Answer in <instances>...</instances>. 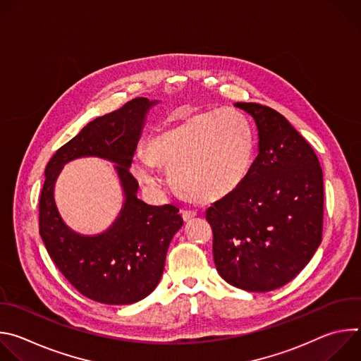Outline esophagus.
<instances>
[{
	"label": "esophagus",
	"instance_id": "1",
	"mask_svg": "<svg viewBox=\"0 0 361 361\" xmlns=\"http://www.w3.org/2000/svg\"><path fill=\"white\" fill-rule=\"evenodd\" d=\"M181 216H183V220H184V221H191V220L197 216V213L192 212V210H183V212H181Z\"/></svg>",
	"mask_w": 361,
	"mask_h": 361
}]
</instances>
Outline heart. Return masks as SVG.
Segmentation results:
<instances>
[{
	"mask_svg": "<svg viewBox=\"0 0 361 361\" xmlns=\"http://www.w3.org/2000/svg\"><path fill=\"white\" fill-rule=\"evenodd\" d=\"M254 148V133L243 113L234 109L202 111L154 134L147 142V156H135L131 171L142 185L159 188L156 166L166 167L181 194L210 202L243 184Z\"/></svg>",
	"mask_w": 361,
	"mask_h": 361,
	"instance_id": "heart-1",
	"label": "heart"
}]
</instances>
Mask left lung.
<instances>
[{
	"mask_svg": "<svg viewBox=\"0 0 361 361\" xmlns=\"http://www.w3.org/2000/svg\"><path fill=\"white\" fill-rule=\"evenodd\" d=\"M259 130V156L243 184L205 213L219 274L264 293L291 281L323 233V171L314 149L276 110L237 102Z\"/></svg>",
	"mask_w": 361,
	"mask_h": 361,
	"instance_id": "left-lung-1",
	"label": "left lung"
}]
</instances>
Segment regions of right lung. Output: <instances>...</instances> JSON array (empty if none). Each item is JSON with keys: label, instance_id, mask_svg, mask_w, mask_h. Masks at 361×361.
Returning a JSON list of instances; mask_svg holds the SVG:
<instances>
[{"label": "right lung", "instance_id": "right-lung-1", "mask_svg": "<svg viewBox=\"0 0 361 361\" xmlns=\"http://www.w3.org/2000/svg\"><path fill=\"white\" fill-rule=\"evenodd\" d=\"M159 101L138 97L121 109L88 123L57 149L45 167L39 197V235L51 260L85 297L102 304H133L160 283L171 238L183 226L171 204L149 205L137 198L138 183L130 173L148 110ZM81 157L114 162L125 192L123 209L104 233L84 236L58 213L54 185L62 167Z\"/></svg>", "mask_w": 361, "mask_h": 361}]
</instances>
